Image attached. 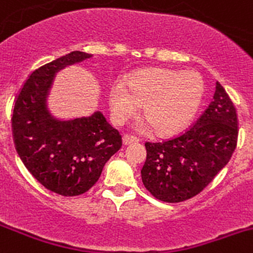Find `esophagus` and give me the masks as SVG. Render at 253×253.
<instances>
[{
	"instance_id": "obj_1",
	"label": "esophagus",
	"mask_w": 253,
	"mask_h": 253,
	"mask_svg": "<svg viewBox=\"0 0 253 253\" xmlns=\"http://www.w3.org/2000/svg\"><path fill=\"white\" fill-rule=\"evenodd\" d=\"M136 142H138V138H136V137H133V136H129V134H125V136L122 137V143H124L125 146L136 143Z\"/></svg>"
}]
</instances>
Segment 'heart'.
Here are the masks:
<instances>
[{
    "mask_svg": "<svg viewBox=\"0 0 253 253\" xmlns=\"http://www.w3.org/2000/svg\"><path fill=\"white\" fill-rule=\"evenodd\" d=\"M126 86L127 89L122 83H115L110 89L112 120L124 124L142 105V114L159 136L183 131L194 119L204 96L203 78L193 70H141L127 78Z\"/></svg>",
    "mask_w": 253,
    "mask_h": 253,
    "instance_id": "obj_1",
    "label": "heart"
}]
</instances>
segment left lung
Wrapping results in <instances>:
<instances>
[{
	"instance_id": "obj_1",
	"label": "left lung",
	"mask_w": 253,
	"mask_h": 253,
	"mask_svg": "<svg viewBox=\"0 0 253 253\" xmlns=\"http://www.w3.org/2000/svg\"><path fill=\"white\" fill-rule=\"evenodd\" d=\"M237 133L236 109L216 82L212 101L194 126L168 141L147 142L141 170L144 186L162 202L195 197L229 163Z\"/></svg>"
}]
</instances>
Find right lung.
Returning a JSON list of instances; mask_svg holds the SVG:
<instances>
[{
	"label": "right lung",
	"instance_id": "1",
	"mask_svg": "<svg viewBox=\"0 0 253 253\" xmlns=\"http://www.w3.org/2000/svg\"><path fill=\"white\" fill-rule=\"evenodd\" d=\"M90 58L72 51L34 70L14 102L12 126L22 162L42 185L64 197L87 192L122 146L119 131L100 111L70 120H58L49 111L56 73Z\"/></svg>",
	"mask_w": 253,
	"mask_h": 253
}]
</instances>
